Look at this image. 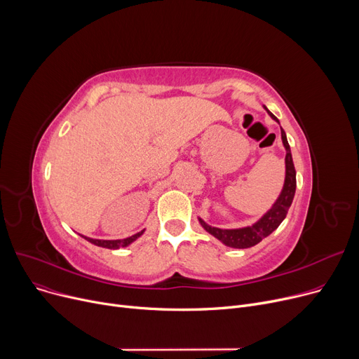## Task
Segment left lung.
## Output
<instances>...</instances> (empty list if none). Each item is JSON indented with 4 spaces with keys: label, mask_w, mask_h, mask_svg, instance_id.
Masks as SVG:
<instances>
[{
    "label": "left lung",
    "mask_w": 359,
    "mask_h": 359,
    "mask_svg": "<svg viewBox=\"0 0 359 359\" xmlns=\"http://www.w3.org/2000/svg\"><path fill=\"white\" fill-rule=\"evenodd\" d=\"M265 110L268 111V109L265 107ZM268 114L278 121V118L273 116L271 111H268ZM280 124V121H278ZM281 139H283V144L285 147V180H284V185L281 193L278 196V198L276 200V203L272 204V207L268 210V212L252 226H246V227H239V229H220V227H215L207 224L203 219L198 217L200 224L203 226V229L205 231H208L210 235L215 236L216 239H219L222 243H224L229 248H236V249H246L250 246H255L257 243H259L264 238L269 236L273 230H276L281 222L285 219L288 208L292 203L294 194H296V170H294V163H292V156H291V149L290 144L285 136V132L281 129Z\"/></svg>",
    "instance_id": "8db88e82"
}]
</instances>
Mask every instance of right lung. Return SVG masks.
Wrapping results in <instances>:
<instances>
[{
    "label": "right lung",
    "instance_id": "1",
    "mask_svg": "<svg viewBox=\"0 0 359 359\" xmlns=\"http://www.w3.org/2000/svg\"><path fill=\"white\" fill-rule=\"evenodd\" d=\"M143 231H144V229H143L142 231H139V233L133 235V236H129V238H126V239H116V241H102V239H93V238H88V236H83V235H79V236H81V238H83V239H86V241H88L90 243L95 245V246L107 248V249H120V248H126V246H129V245H130V243H133L136 239H139V238L143 235Z\"/></svg>",
    "mask_w": 359,
    "mask_h": 359
}]
</instances>
